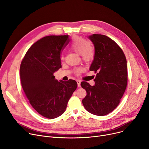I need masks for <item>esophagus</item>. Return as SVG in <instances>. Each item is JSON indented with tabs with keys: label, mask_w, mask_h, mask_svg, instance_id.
Masks as SVG:
<instances>
[{
	"label": "esophagus",
	"mask_w": 149,
	"mask_h": 149,
	"mask_svg": "<svg viewBox=\"0 0 149 149\" xmlns=\"http://www.w3.org/2000/svg\"><path fill=\"white\" fill-rule=\"evenodd\" d=\"M77 84H78V87H81V81L80 80H77Z\"/></svg>",
	"instance_id": "1"
}]
</instances>
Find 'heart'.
I'll return each mask as SVG.
<instances>
[{
    "label": "heart",
    "mask_w": 149,
    "mask_h": 149,
    "mask_svg": "<svg viewBox=\"0 0 149 149\" xmlns=\"http://www.w3.org/2000/svg\"><path fill=\"white\" fill-rule=\"evenodd\" d=\"M71 50L79 54L81 59L85 61L92 60L95 56L94 47L89 42L86 41L85 39L81 36H75L70 44ZM64 57L61 56V60H63ZM83 68L79 67L74 69V73L77 75L81 74L83 71Z\"/></svg>",
    "instance_id": "heart-1"
}]
</instances>
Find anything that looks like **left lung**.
Listing matches in <instances>:
<instances>
[{"label":"left lung","instance_id":"8db88e82","mask_svg":"<svg viewBox=\"0 0 149 149\" xmlns=\"http://www.w3.org/2000/svg\"><path fill=\"white\" fill-rule=\"evenodd\" d=\"M95 46V56L90 67L97 74L95 86L83 81L87 95L82 103L89 112L104 116L112 112L120 103L127 88L128 75L126 56L122 49L106 36L89 37Z\"/></svg>","mask_w":149,"mask_h":149}]
</instances>
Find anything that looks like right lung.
Returning <instances> with one entry per match:
<instances>
[{
    "label": "right lung",
    "mask_w": 149,
    "mask_h": 149,
    "mask_svg": "<svg viewBox=\"0 0 149 149\" xmlns=\"http://www.w3.org/2000/svg\"><path fill=\"white\" fill-rule=\"evenodd\" d=\"M69 36H48L31 46L20 67L22 86L31 105L42 116L54 119L63 113L77 88L74 80L58 81L54 73L61 68L60 54Z\"/></svg>",
    "instance_id": "right-lung-1"
}]
</instances>
